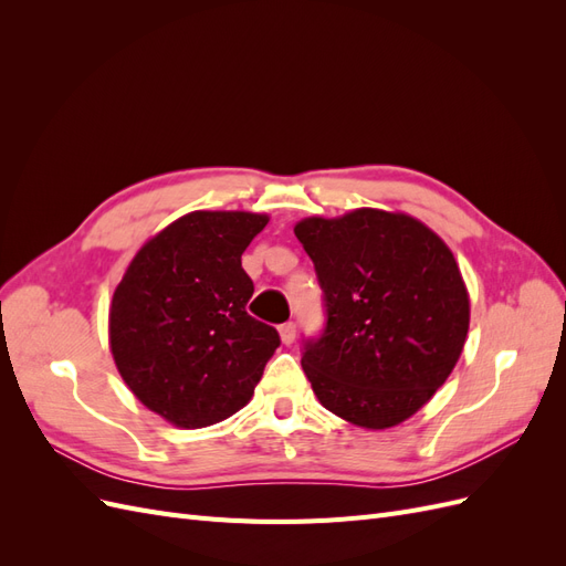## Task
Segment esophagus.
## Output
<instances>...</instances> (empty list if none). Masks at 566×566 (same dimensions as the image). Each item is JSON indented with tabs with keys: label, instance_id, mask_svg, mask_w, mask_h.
Masks as SVG:
<instances>
[{
	"label": "esophagus",
	"instance_id": "1",
	"mask_svg": "<svg viewBox=\"0 0 566 566\" xmlns=\"http://www.w3.org/2000/svg\"><path fill=\"white\" fill-rule=\"evenodd\" d=\"M279 333H281V339H283V345H293L295 342V335H297V325L290 321V323H283L281 328H279Z\"/></svg>",
	"mask_w": 566,
	"mask_h": 566
}]
</instances>
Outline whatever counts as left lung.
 <instances>
[{"label": "left lung", "mask_w": 566, "mask_h": 566, "mask_svg": "<svg viewBox=\"0 0 566 566\" xmlns=\"http://www.w3.org/2000/svg\"><path fill=\"white\" fill-rule=\"evenodd\" d=\"M323 290L325 328L302 368L331 413L387 430L447 382L470 328L453 252L422 221L361 208L295 227Z\"/></svg>", "instance_id": "1"}]
</instances>
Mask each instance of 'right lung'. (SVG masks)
Wrapping results in <instances>:
<instances>
[{"instance_id": "right-lung-1", "label": "right lung", "mask_w": 566, "mask_h": 566, "mask_svg": "<svg viewBox=\"0 0 566 566\" xmlns=\"http://www.w3.org/2000/svg\"><path fill=\"white\" fill-rule=\"evenodd\" d=\"M266 214L191 212L136 252L115 287L108 335L115 366L153 413L184 430L227 420L254 394L281 345L252 318L241 254Z\"/></svg>"}]
</instances>
